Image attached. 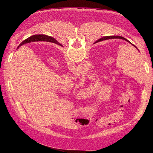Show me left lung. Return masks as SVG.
Returning a JSON list of instances; mask_svg holds the SVG:
<instances>
[{"label":"left lung","instance_id":"left-lung-1","mask_svg":"<svg viewBox=\"0 0 153 153\" xmlns=\"http://www.w3.org/2000/svg\"><path fill=\"white\" fill-rule=\"evenodd\" d=\"M122 39V40H125V41H126V42H128V43H129L131 45H132L134 47H135L139 51V50H138V48L134 45V44H133L132 43H131L128 40H127L126 39H125V38H124L123 37H122V36H105V37H102V38H100V39H99V40H97L96 42H101V41H103V40H109V39ZM57 45H60V46H61V47H63V45H62V44H60V43H59V42H57Z\"/></svg>","mask_w":153,"mask_h":153}]
</instances>
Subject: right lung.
<instances>
[{
  "instance_id": "1",
  "label": "right lung",
  "mask_w": 153,
  "mask_h": 153,
  "mask_svg": "<svg viewBox=\"0 0 153 153\" xmlns=\"http://www.w3.org/2000/svg\"><path fill=\"white\" fill-rule=\"evenodd\" d=\"M38 40H42V41L43 40V41H47V42H53V43H56V44H57V41L54 38H53L52 37H50V36H48L46 35H43V34L34 35V36H31V37H28V39H25V40H24L18 46L17 49H18L19 48V47L25 44V43H30L31 42H36V41H37Z\"/></svg>"
}]
</instances>
